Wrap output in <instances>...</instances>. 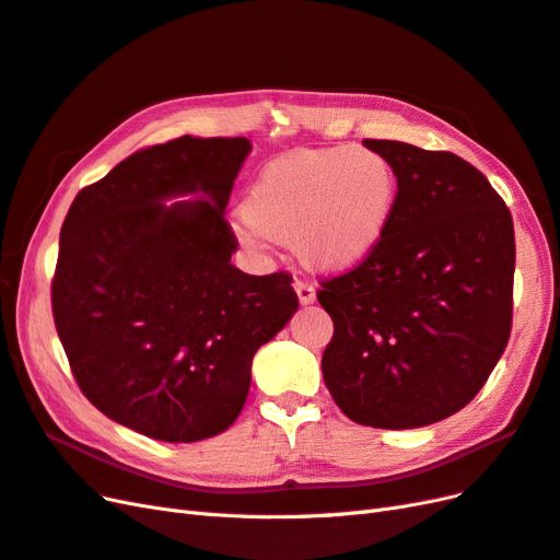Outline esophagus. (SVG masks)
<instances>
[{
	"label": "esophagus",
	"mask_w": 560,
	"mask_h": 560,
	"mask_svg": "<svg viewBox=\"0 0 560 560\" xmlns=\"http://www.w3.org/2000/svg\"><path fill=\"white\" fill-rule=\"evenodd\" d=\"M295 293H298L300 305H312V302L316 300L314 285L307 283V281H295Z\"/></svg>",
	"instance_id": "esophagus-1"
}]
</instances>
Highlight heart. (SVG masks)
<instances>
[{
    "instance_id": "heart-1",
    "label": "heart",
    "mask_w": 560,
    "mask_h": 560,
    "mask_svg": "<svg viewBox=\"0 0 560 560\" xmlns=\"http://www.w3.org/2000/svg\"><path fill=\"white\" fill-rule=\"evenodd\" d=\"M398 201L389 159L369 148H326L285 154L262 168L244 199L248 225L238 242L258 250L262 236L293 244L318 271L361 265L385 238Z\"/></svg>"
}]
</instances>
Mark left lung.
I'll use <instances>...</instances> for the list:
<instances>
[{
  "label": "left lung",
  "mask_w": 560,
  "mask_h": 560,
  "mask_svg": "<svg viewBox=\"0 0 560 560\" xmlns=\"http://www.w3.org/2000/svg\"><path fill=\"white\" fill-rule=\"evenodd\" d=\"M398 175L380 246L316 293L332 318L322 371L349 420L418 429L481 392L511 332L514 222L486 175L453 152L363 140Z\"/></svg>",
  "instance_id": "obj_1"
}]
</instances>
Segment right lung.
Segmentation results:
<instances>
[{"label":"right lung","mask_w":560,"mask_h":560,"mask_svg":"<svg viewBox=\"0 0 560 560\" xmlns=\"http://www.w3.org/2000/svg\"><path fill=\"white\" fill-rule=\"evenodd\" d=\"M248 138L140 150L74 197L51 283L58 338L89 401L168 443L222 434L255 351L291 322L285 271L244 275L225 220ZM195 196L189 202L165 201Z\"/></svg>","instance_id":"add662e5"}]
</instances>
